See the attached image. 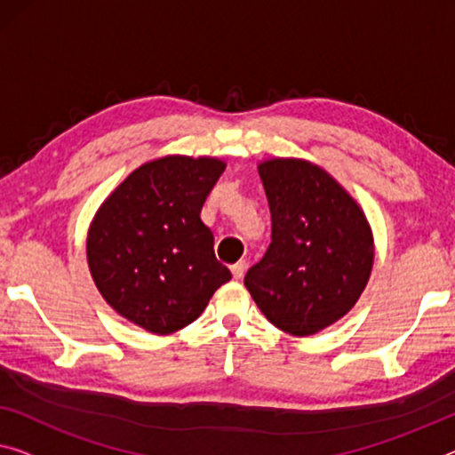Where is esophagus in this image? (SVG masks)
Listing matches in <instances>:
<instances>
[{"label": "esophagus", "instance_id": "34e87169", "mask_svg": "<svg viewBox=\"0 0 455 455\" xmlns=\"http://www.w3.org/2000/svg\"><path fill=\"white\" fill-rule=\"evenodd\" d=\"M243 272H246V262L242 260V262L232 264V275H234V278H242Z\"/></svg>", "mask_w": 455, "mask_h": 455}]
</instances>
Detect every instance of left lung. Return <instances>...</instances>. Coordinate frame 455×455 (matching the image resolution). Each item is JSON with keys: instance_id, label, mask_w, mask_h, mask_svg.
<instances>
[{"instance_id": "1", "label": "left lung", "mask_w": 455, "mask_h": 455, "mask_svg": "<svg viewBox=\"0 0 455 455\" xmlns=\"http://www.w3.org/2000/svg\"><path fill=\"white\" fill-rule=\"evenodd\" d=\"M258 172L272 242L243 284L272 325L313 335L344 317L366 289L372 229L346 188L309 160H264Z\"/></svg>"}]
</instances>
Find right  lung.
Here are the masks:
<instances>
[{"mask_svg": "<svg viewBox=\"0 0 455 455\" xmlns=\"http://www.w3.org/2000/svg\"><path fill=\"white\" fill-rule=\"evenodd\" d=\"M226 163L164 156L130 174L91 221L87 262L101 297L132 323L166 335L193 323L232 278L201 207Z\"/></svg>", "mask_w": 455, "mask_h": 455, "instance_id": "right-lung-1", "label": "right lung"}]
</instances>
